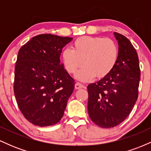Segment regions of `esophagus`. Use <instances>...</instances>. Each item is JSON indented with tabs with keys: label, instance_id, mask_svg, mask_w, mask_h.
Instances as JSON below:
<instances>
[{
	"label": "esophagus",
	"instance_id": "obj_1",
	"mask_svg": "<svg viewBox=\"0 0 151 151\" xmlns=\"http://www.w3.org/2000/svg\"><path fill=\"white\" fill-rule=\"evenodd\" d=\"M74 87H75L76 89H81V88H84V86L82 84H81V83L77 82L75 84V86H74Z\"/></svg>",
	"mask_w": 151,
	"mask_h": 151
}]
</instances>
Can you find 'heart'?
Returning <instances> with one entry per match:
<instances>
[{"instance_id":"obj_1","label":"heart","mask_w":151,"mask_h":151,"mask_svg":"<svg viewBox=\"0 0 151 151\" xmlns=\"http://www.w3.org/2000/svg\"><path fill=\"white\" fill-rule=\"evenodd\" d=\"M61 58L69 74H74L81 65H84L76 77L86 81L95 76L104 77L113 70L119 59V47L109 38L84 36L74 41L72 50H63Z\"/></svg>"}]
</instances>
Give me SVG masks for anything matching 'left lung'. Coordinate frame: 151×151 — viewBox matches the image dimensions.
Wrapping results in <instances>:
<instances>
[{
  "label": "left lung",
  "instance_id": "1",
  "mask_svg": "<svg viewBox=\"0 0 151 151\" xmlns=\"http://www.w3.org/2000/svg\"><path fill=\"white\" fill-rule=\"evenodd\" d=\"M119 43V59L113 70L87 86L88 113L102 128H113L131 112L138 96L140 72L138 54L130 40L114 32Z\"/></svg>",
  "mask_w": 151,
  "mask_h": 151
}]
</instances>
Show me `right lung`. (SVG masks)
I'll list each match as a JSON object with an SVG mask.
<instances>
[{
    "label": "right lung",
    "mask_w": 151,
    "mask_h": 151,
    "mask_svg": "<svg viewBox=\"0 0 151 151\" xmlns=\"http://www.w3.org/2000/svg\"><path fill=\"white\" fill-rule=\"evenodd\" d=\"M72 40L52 34L38 35L19 50L14 94L22 115L34 125H55L63 116L74 80L60 58L62 48Z\"/></svg>",
    "instance_id": "right-lung-1"
}]
</instances>
